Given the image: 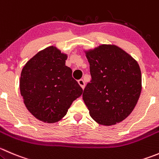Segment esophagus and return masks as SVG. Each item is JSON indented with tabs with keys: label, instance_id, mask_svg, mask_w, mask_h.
I'll return each mask as SVG.
<instances>
[{
	"label": "esophagus",
	"instance_id": "esophagus-1",
	"mask_svg": "<svg viewBox=\"0 0 159 159\" xmlns=\"http://www.w3.org/2000/svg\"><path fill=\"white\" fill-rule=\"evenodd\" d=\"M78 84H79V85L81 86V88H82L83 89H84V86H85V84H84V81H83L82 79H80V80H78Z\"/></svg>",
	"mask_w": 159,
	"mask_h": 159
}]
</instances>
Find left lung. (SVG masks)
Returning <instances> with one entry per match:
<instances>
[{
  "instance_id": "8db88e82",
  "label": "left lung",
  "mask_w": 159,
  "mask_h": 159,
  "mask_svg": "<svg viewBox=\"0 0 159 159\" xmlns=\"http://www.w3.org/2000/svg\"><path fill=\"white\" fill-rule=\"evenodd\" d=\"M92 80L84 88L83 100L98 124L115 125L134 109L141 92L138 62L120 47L101 45L86 52Z\"/></svg>"
}]
</instances>
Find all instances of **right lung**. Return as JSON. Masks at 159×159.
I'll list each match as a JSON object with an SVG mask.
<instances>
[{"instance_id":"obj_1","label":"right lung","mask_w":159,"mask_h":159,"mask_svg":"<svg viewBox=\"0 0 159 159\" xmlns=\"http://www.w3.org/2000/svg\"><path fill=\"white\" fill-rule=\"evenodd\" d=\"M67 55L55 47L41 50L23 67L20 92L28 110L47 123L59 121L83 90L65 65Z\"/></svg>"}]
</instances>
